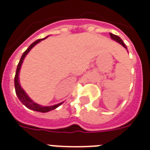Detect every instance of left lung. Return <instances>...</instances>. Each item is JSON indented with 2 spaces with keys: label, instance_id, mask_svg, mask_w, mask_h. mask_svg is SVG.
<instances>
[{
  "label": "left lung",
  "instance_id": "8db88e82",
  "mask_svg": "<svg viewBox=\"0 0 150 150\" xmlns=\"http://www.w3.org/2000/svg\"><path fill=\"white\" fill-rule=\"evenodd\" d=\"M110 38L112 39V40H115L116 42H117L118 44H120L122 46H123V47H125L126 49H127V47H126V46L125 45V44L123 43L122 40L119 37V36H117V35H115V34H112V33H110Z\"/></svg>",
  "mask_w": 150,
  "mask_h": 150
}]
</instances>
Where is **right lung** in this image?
Segmentation results:
<instances>
[{
    "mask_svg": "<svg viewBox=\"0 0 150 150\" xmlns=\"http://www.w3.org/2000/svg\"><path fill=\"white\" fill-rule=\"evenodd\" d=\"M46 38H47V36H46L45 38L44 39H39L37 40H35V42H33V44L30 45L29 47H28V49L23 53L21 58L20 59V62H19L18 65H17V68H16V75H15V78H14V85H15V90H16V94L17 95V97L20 99V101L21 102L24 106L28 107V109L33 110H35V111L41 112V113H46V112L51 111L52 110H55V108H57L58 106H59L62 104L64 103V102L62 103H59L58 104H55V105H52V106H42V105H40L38 103H35L34 101L32 100L28 95H27V93L24 91V90L23 89L21 86V83H20V80H19V74H20V71H21V68L22 64L24 62V59L25 58V56L28 55V53L29 52L31 49L33 48L35 45L40 43L41 40H44Z\"/></svg>",
    "mask_w": 150,
    "mask_h": 150,
    "instance_id": "obj_1",
    "label": "right lung"
}]
</instances>
